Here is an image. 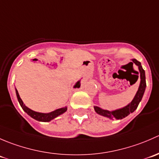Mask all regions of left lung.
I'll list each match as a JSON object with an SVG mask.
<instances>
[{
	"label": "left lung",
	"instance_id": "obj_1",
	"mask_svg": "<svg viewBox=\"0 0 159 159\" xmlns=\"http://www.w3.org/2000/svg\"><path fill=\"white\" fill-rule=\"evenodd\" d=\"M131 61L130 62L133 65V63L135 64L138 67H139V73H140V84H139V88L138 89L137 93H136L135 96L134 97L133 100L131 101V103H129V105H126L124 108H119V109H117L115 111H108V110H104L102 108H99L98 106H94V111H96V113H98V115H102L104 117H106V118H110V119H122V118H125L126 116L129 115L130 113H132L134 111L137 109L138 106H139V103L142 101V97H143V94L145 93V88H146V81H145V70L142 68V65H141L140 62L139 61H137L136 59H131ZM139 73V72H138ZM137 78H139V75L137 76Z\"/></svg>",
	"mask_w": 159,
	"mask_h": 159
}]
</instances>
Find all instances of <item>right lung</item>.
I'll return each instance as SVG.
<instances>
[{
    "label": "right lung",
    "mask_w": 159,
    "mask_h": 159,
    "mask_svg": "<svg viewBox=\"0 0 159 159\" xmlns=\"http://www.w3.org/2000/svg\"><path fill=\"white\" fill-rule=\"evenodd\" d=\"M76 85H79L80 87V81H78V82H77V84H75V86ZM15 91H16V94H17V100H18L19 104H20V105L21 106V108H23V110L25 111L28 115H30L31 118H33L34 119L37 120V121H44V122H46V121H50L52 119H54V118H55L56 117L59 116V115L65 113V112L67 111V107H65V108H58V109L54 111L50 112V113H41V112L34 111L30 109L29 108H28V107L24 104L23 101H22L21 98H20V95H19L17 90L15 89Z\"/></svg>",
    "instance_id": "add662e5"
}]
</instances>
